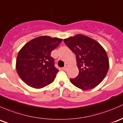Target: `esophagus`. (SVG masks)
<instances>
[{
    "instance_id": "obj_1",
    "label": "esophagus",
    "mask_w": 123,
    "mask_h": 123,
    "mask_svg": "<svg viewBox=\"0 0 123 123\" xmlns=\"http://www.w3.org/2000/svg\"><path fill=\"white\" fill-rule=\"evenodd\" d=\"M67 66H64V67H63V68H62V70H66L67 69Z\"/></svg>"
}]
</instances>
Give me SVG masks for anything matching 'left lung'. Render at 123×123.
Returning <instances> with one entry per match:
<instances>
[{
    "label": "left lung",
    "mask_w": 123,
    "mask_h": 123,
    "mask_svg": "<svg viewBox=\"0 0 123 123\" xmlns=\"http://www.w3.org/2000/svg\"><path fill=\"white\" fill-rule=\"evenodd\" d=\"M67 46L75 54L79 74L71 83L82 90L94 88L105 77L109 69L107 53L99 43L82 34L64 39Z\"/></svg>",
    "instance_id": "8db88e82"
}]
</instances>
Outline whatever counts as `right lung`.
Wrapping results in <instances>:
<instances>
[{"label":"right lung","mask_w":123,"mask_h":123,"mask_svg":"<svg viewBox=\"0 0 123 123\" xmlns=\"http://www.w3.org/2000/svg\"><path fill=\"white\" fill-rule=\"evenodd\" d=\"M62 40L58 38L41 36L24 45L18 54L16 69L25 83L40 89L54 81L59 70L54 66V60L50 55Z\"/></svg>","instance_id":"obj_1"}]
</instances>
